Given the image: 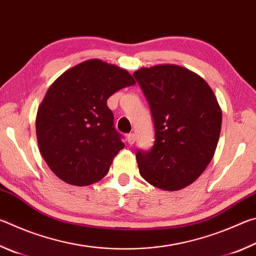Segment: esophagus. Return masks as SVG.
<instances>
[{"instance_id":"esophagus-1","label":"esophagus","mask_w":256,"mask_h":256,"mask_svg":"<svg viewBox=\"0 0 256 256\" xmlns=\"http://www.w3.org/2000/svg\"><path fill=\"white\" fill-rule=\"evenodd\" d=\"M128 144L132 146L134 142H136V134H134V133L128 134Z\"/></svg>"}]
</instances>
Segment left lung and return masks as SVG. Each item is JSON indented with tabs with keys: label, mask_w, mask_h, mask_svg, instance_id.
Returning a JSON list of instances; mask_svg holds the SVG:
<instances>
[{
	"label": "left lung",
	"mask_w": 256,
	"mask_h": 256,
	"mask_svg": "<svg viewBox=\"0 0 256 256\" xmlns=\"http://www.w3.org/2000/svg\"><path fill=\"white\" fill-rule=\"evenodd\" d=\"M149 102L154 142L136 150L140 175L164 190L184 188L210 164L222 130V110L209 84L172 64L134 72Z\"/></svg>",
	"instance_id": "left-lung-1"
}]
</instances>
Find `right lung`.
Segmentation results:
<instances>
[{
  "label": "right lung",
  "mask_w": 256,
  "mask_h": 256,
  "mask_svg": "<svg viewBox=\"0 0 256 256\" xmlns=\"http://www.w3.org/2000/svg\"><path fill=\"white\" fill-rule=\"evenodd\" d=\"M136 84L126 70L89 60L64 72L38 108L36 133L50 170L68 184L96 183L124 148L107 99Z\"/></svg>",
  "instance_id": "obj_1"
}]
</instances>
